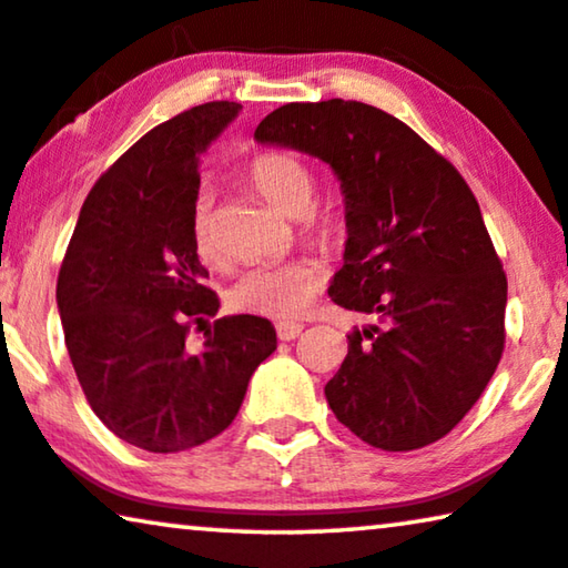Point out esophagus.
Listing matches in <instances>:
<instances>
[{
	"instance_id": "1",
	"label": "esophagus",
	"mask_w": 568,
	"mask_h": 568,
	"mask_svg": "<svg viewBox=\"0 0 568 568\" xmlns=\"http://www.w3.org/2000/svg\"><path fill=\"white\" fill-rule=\"evenodd\" d=\"M277 329V337H281L283 342H291V339H295V337H301V332H303V324H287V322H281L275 326Z\"/></svg>"
}]
</instances>
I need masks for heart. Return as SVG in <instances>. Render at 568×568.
<instances>
[{
    "mask_svg": "<svg viewBox=\"0 0 568 568\" xmlns=\"http://www.w3.org/2000/svg\"><path fill=\"white\" fill-rule=\"evenodd\" d=\"M246 180L265 201L285 215H303L314 201V178L311 170L298 156L285 151H270L252 159L246 166ZM213 193L207 185L195 190L193 207H190V236L197 257L213 262L219 257V242L213 229ZM314 231L324 242H332L342 234L339 215L326 213L314 221ZM324 281V270L311 260L293 262H270L257 265L239 275L231 285V306L244 314L267 316V318H295L308 308Z\"/></svg>",
    "mask_w": 568,
    "mask_h": 568,
    "instance_id": "1",
    "label": "heart"
}]
</instances>
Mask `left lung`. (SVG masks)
Listing matches in <instances>:
<instances>
[{"label": "left lung", "mask_w": 568, "mask_h": 568, "mask_svg": "<svg viewBox=\"0 0 568 568\" xmlns=\"http://www.w3.org/2000/svg\"><path fill=\"white\" fill-rule=\"evenodd\" d=\"M254 141L322 159L345 197L329 295L378 322L347 334L324 388L334 417L381 450L440 440L505 349L507 277L466 180L409 125L355 100L291 102Z\"/></svg>", "instance_id": "obj_1"}]
</instances>
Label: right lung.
<instances>
[{
	"mask_svg": "<svg viewBox=\"0 0 568 568\" xmlns=\"http://www.w3.org/2000/svg\"><path fill=\"white\" fill-rule=\"evenodd\" d=\"M242 105L205 102L151 128L79 211L55 303L92 412L128 445L180 453L221 435L277 347L262 316H223L190 353V324L219 314L190 236L197 159Z\"/></svg>",
	"mask_w": 568,
	"mask_h": 568,
	"instance_id": "right-lung-1",
	"label": "right lung"
}]
</instances>
